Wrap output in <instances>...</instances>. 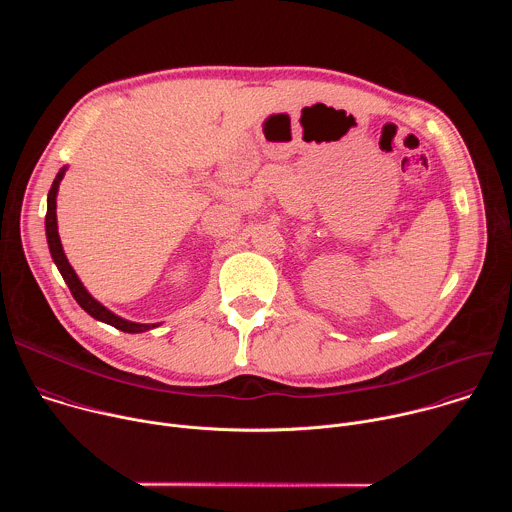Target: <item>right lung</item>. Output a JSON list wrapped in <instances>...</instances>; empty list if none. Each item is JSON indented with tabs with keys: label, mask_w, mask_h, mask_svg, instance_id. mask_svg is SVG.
I'll return each instance as SVG.
<instances>
[{
	"label": "right lung",
	"mask_w": 512,
	"mask_h": 512,
	"mask_svg": "<svg viewBox=\"0 0 512 512\" xmlns=\"http://www.w3.org/2000/svg\"><path fill=\"white\" fill-rule=\"evenodd\" d=\"M66 166L60 168V172L56 174L52 186H50V192H48V208H46V241H48V249H50V255H52V261L56 263L60 275L64 277L68 289L72 298L77 300V304L89 314L93 316L95 320L99 322H105L121 332H129V334H139V332H148L152 328H158L162 322L158 324H139V322H129L117 314H113L111 310H107L101 302H97L87 287L83 285V281L79 279V275L75 273V269H72V265L68 263L66 255H64V249H62V243H60V235H58V221H56V196H58V186L66 174Z\"/></svg>",
	"instance_id": "add662e5"
}]
</instances>
